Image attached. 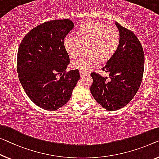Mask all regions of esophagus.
I'll list each match as a JSON object with an SVG mask.
<instances>
[{
    "instance_id": "esophagus-1",
    "label": "esophagus",
    "mask_w": 159,
    "mask_h": 159,
    "mask_svg": "<svg viewBox=\"0 0 159 159\" xmlns=\"http://www.w3.org/2000/svg\"><path fill=\"white\" fill-rule=\"evenodd\" d=\"M79 73H80V76H84V75H88V74H89V73L84 71V70H80Z\"/></svg>"
}]
</instances>
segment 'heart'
Returning a JSON list of instances; mask_svg holds the SVG:
<instances>
[{"mask_svg":"<svg viewBox=\"0 0 159 159\" xmlns=\"http://www.w3.org/2000/svg\"><path fill=\"white\" fill-rule=\"evenodd\" d=\"M120 41L119 30L113 25H108L98 21L84 23L76 30V36L68 34L63 40V46L70 58H75L71 63L73 68L89 70L100 61H107L116 53Z\"/></svg>","mask_w":159,"mask_h":159,"instance_id":"obj_1","label":"heart"}]
</instances>
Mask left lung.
<instances>
[{
	"mask_svg": "<svg viewBox=\"0 0 159 159\" xmlns=\"http://www.w3.org/2000/svg\"><path fill=\"white\" fill-rule=\"evenodd\" d=\"M120 41L116 53L102 70L109 79L91 73L93 82L91 92L100 105L108 111H116L132 100L141 86L144 70V53L136 35L116 22Z\"/></svg>",
	"mask_w": 159,
	"mask_h": 159,
	"instance_id": "left-lung-1",
	"label": "left lung"
}]
</instances>
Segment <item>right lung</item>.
Instances as JSON below:
<instances>
[{
  "label": "right lung",
  "mask_w": 159,
  "mask_h": 159,
  "mask_svg": "<svg viewBox=\"0 0 159 159\" xmlns=\"http://www.w3.org/2000/svg\"><path fill=\"white\" fill-rule=\"evenodd\" d=\"M73 27L69 19L47 21L28 32L19 46V80L30 100L43 109L56 111L65 105L80 79L78 69L66 70L70 59L63 40Z\"/></svg>",
  "instance_id": "add662e5"
}]
</instances>
